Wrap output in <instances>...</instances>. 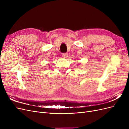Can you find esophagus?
<instances>
[{
  "label": "esophagus",
  "instance_id": "34e87169",
  "mask_svg": "<svg viewBox=\"0 0 129 129\" xmlns=\"http://www.w3.org/2000/svg\"><path fill=\"white\" fill-rule=\"evenodd\" d=\"M62 57H63V58H67L68 57V54L67 53H64L62 54Z\"/></svg>",
  "mask_w": 129,
  "mask_h": 129
}]
</instances>
